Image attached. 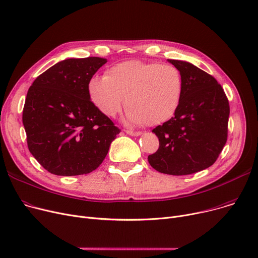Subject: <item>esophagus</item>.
Here are the masks:
<instances>
[{"label":"esophagus","instance_id":"esophagus-1","mask_svg":"<svg viewBox=\"0 0 258 258\" xmlns=\"http://www.w3.org/2000/svg\"><path fill=\"white\" fill-rule=\"evenodd\" d=\"M125 133L127 135H130V136H140V135L142 134L141 132H134V131H130V130L125 131Z\"/></svg>","mask_w":258,"mask_h":258}]
</instances>
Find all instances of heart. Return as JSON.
<instances>
[{
    "label": "heart",
    "mask_w": 258,
    "mask_h": 258,
    "mask_svg": "<svg viewBox=\"0 0 258 258\" xmlns=\"http://www.w3.org/2000/svg\"><path fill=\"white\" fill-rule=\"evenodd\" d=\"M88 94L106 117H115L120 112L124 98L127 122L158 125L169 120L179 108L183 77L172 64L127 60L108 68L103 77H92Z\"/></svg>",
    "instance_id": "heart-1"
}]
</instances>
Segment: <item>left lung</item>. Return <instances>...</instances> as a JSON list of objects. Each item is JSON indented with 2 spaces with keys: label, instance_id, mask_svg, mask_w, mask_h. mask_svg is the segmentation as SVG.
Masks as SVG:
<instances>
[{
  "label": "left lung",
  "instance_id": "left-lung-1",
  "mask_svg": "<svg viewBox=\"0 0 258 258\" xmlns=\"http://www.w3.org/2000/svg\"><path fill=\"white\" fill-rule=\"evenodd\" d=\"M167 60L182 74V99L174 116L153 130L160 146L147 159L159 172L191 174L211 166L223 151L229 101L213 76L190 62Z\"/></svg>",
  "mask_w": 258,
  "mask_h": 258
}]
</instances>
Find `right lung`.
Returning <instances> with one entry per match:
<instances>
[{"label": "right lung", "mask_w": 258, "mask_h": 258, "mask_svg": "<svg viewBox=\"0 0 258 258\" xmlns=\"http://www.w3.org/2000/svg\"><path fill=\"white\" fill-rule=\"evenodd\" d=\"M101 57L61 60L33 81L27 93L23 124L32 156L49 172L79 175L96 169L120 133L88 94Z\"/></svg>", "instance_id": "obj_1"}]
</instances>
